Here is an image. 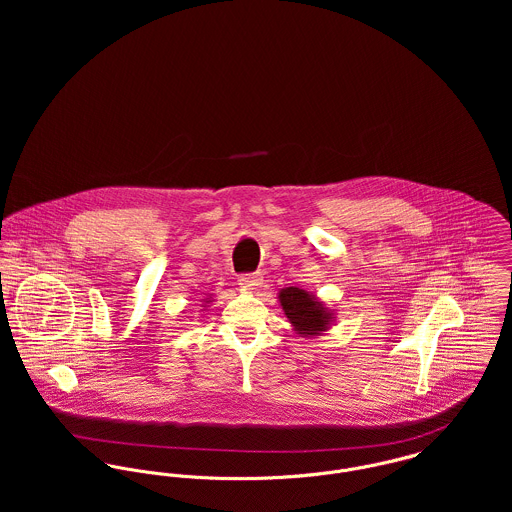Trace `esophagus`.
<instances>
[{
  "label": "esophagus",
  "mask_w": 512,
  "mask_h": 512,
  "mask_svg": "<svg viewBox=\"0 0 512 512\" xmlns=\"http://www.w3.org/2000/svg\"><path fill=\"white\" fill-rule=\"evenodd\" d=\"M262 284H264L262 274H244V276L238 278V286H240L242 290H248V292L258 290Z\"/></svg>",
  "instance_id": "esophagus-1"
}]
</instances>
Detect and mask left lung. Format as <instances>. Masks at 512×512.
Returning <instances> with one entry per match:
<instances>
[{
	"label": "left lung",
	"mask_w": 512,
	"mask_h": 512,
	"mask_svg": "<svg viewBox=\"0 0 512 512\" xmlns=\"http://www.w3.org/2000/svg\"><path fill=\"white\" fill-rule=\"evenodd\" d=\"M284 315L301 337H319L335 323V313L317 295L299 288H284L278 293Z\"/></svg>",
	"instance_id": "obj_1"
}]
</instances>
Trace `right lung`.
Here are the masks:
<instances>
[{
	"label": "right lung",
	"instance_id": "right-lung-1",
	"mask_svg": "<svg viewBox=\"0 0 512 512\" xmlns=\"http://www.w3.org/2000/svg\"><path fill=\"white\" fill-rule=\"evenodd\" d=\"M211 301H213V297H205V299H203L205 305H201V307H207V303H211Z\"/></svg>",
	"mask_w": 512,
	"mask_h": 512
}]
</instances>
